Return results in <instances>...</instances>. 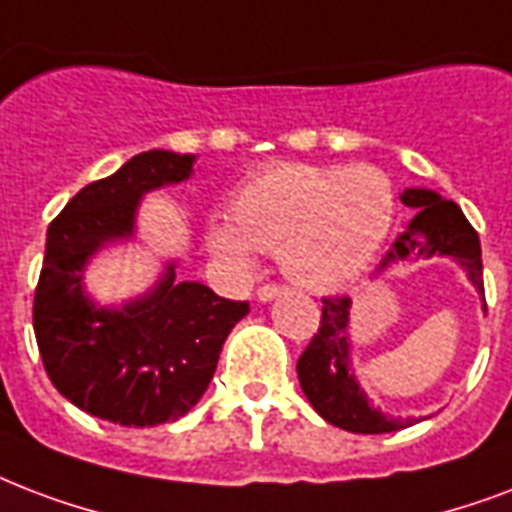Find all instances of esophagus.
<instances>
[{
  "label": "esophagus",
  "mask_w": 512,
  "mask_h": 512,
  "mask_svg": "<svg viewBox=\"0 0 512 512\" xmlns=\"http://www.w3.org/2000/svg\"><path fill=\"white\" fill-rule=\"evenodd\" d=\"M282 292H284L282 284H263V287H257V298H260L265 303V300L279 298Z\"/></svg>",
  "instance_id": "1"
}]
</instances>
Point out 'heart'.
<instances>
[{"label": "heart", "instance_id": "b5f03b06", "mask_svg": "<svg viewBox=\"0 0 512 512\" xmlns=\"http://www.w3.org/2000/svg\"><path fill=\"white\" fill-rule=\"evenodd\" d=\"M392 217L395 190L376 166L276 163L239 187L233 220H212L209 249L239 268L255 249L279 252L290 279L333 290L373 263Z\"/></svg>", "mask_w": 512, "mask_h": 512}]
</instances>
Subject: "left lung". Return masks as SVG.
<instances>
[{
	"mask_svg": "<svg viewBox=\"0 0 512 512\" xmlns=\"http://www.w3.org/2000/svg\"><path fill=\"white\" fill-rule=\"evenodd\" d=\"M400 198L405 206H413L419 212L408 230L400 233V239L395 241V252H389L386 260L392 257L403 260L411 255H451L464 265V271L478 287V292H483L481 241L462 209L454 201H446L438 193L421 190V187L405 190ZM349 308L351 300L346 295L322 298L319 330L298 360L300 389L308 397V403L314 405V411L333 427L360 432V435H381V432L403 429L413 419L403 421L384 416L370 405L368 395L354 378L349 360V335H346Z\"/></svg>",
	"mask_w": 512,
	"mask_h": 512,
	"instance_id": "1",
	"label": "left lung"
}]
</instances>
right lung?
I'll use <instances>...</instances> for the list:
<instances>
[{
	"instance_id": "right-lung-1",
	"label": "right lung",
	"mask_w": 512,
	"mask_h": 512,
	"mask_svg": "<svg viewBox=\"0 0 512 512\" xmlns=\"http://www.w3.org/2000/svg\"><path fill=\"white\" fill-rule=\"evenodd\" d=\"M193 155L139 152L112 177L85 185L48 228L34 290V335L45 373L80 411L123 427L177 421L212 381L222 343L249 314L247 300L177 282L174 265L158 287L123 308H96L83 292L88 257L134 233L147 190L182 182Z\"/></svg>"
}]
</instances>
